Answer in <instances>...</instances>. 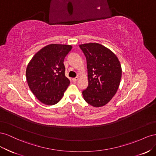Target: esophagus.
Instances as JSON below:
<instances>
[{
    "mask_svg": "<svg viewBox=\"0 0 156 156\" xmlns=\"http://www.w3.org/2000/svg\"><path fill=\"white\" fill-rule=\"evenodd\" d=\"M78 80V77H75V78H73V80L74 82L77 81Z\"/></svg>",
    "mask_w": 156,
    "mask_h": 156,
    "instance_id": "34e87169",
    "label": "esophagus"
}]
</instances>
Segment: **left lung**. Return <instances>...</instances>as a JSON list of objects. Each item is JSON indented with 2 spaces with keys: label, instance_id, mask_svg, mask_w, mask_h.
<instances>
[{
  "label": "left lung",
  "instance_id": "8db88e82",
  "mask_svg": "<svg viewBox=\"0 0 156 156\" xmlns=\"http://www.w3.org/2000/svg\"><path fill=\"white\" fill-rule=\"evenodd\" d=\"M87 61L88 86L83 99L95 107L107 104L116 93L122 78V67L114 53L97 43L80 45Z\"/></svg>",
  "mask_w": 156,
  "mask_h": 156
}]
</instances>
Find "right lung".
Masks as SVG:
<instances>
[{"mask_svg":"<svg viewBox=\"0 0 156 156\" xmlns=\"http://www.w3.org/2000/svg\"><path fill=\"white\" fill-rule=\"evenodd\" d=\"M72 49L69 45L52 44L34 55L26 70V78L33 94L42 103H58L70 80L65 76L64 59Z\"/></svg>","mask_w":156,"mask_h":156,"instance_id":"right-lung-1","label":"right lung"}]
</instances>
